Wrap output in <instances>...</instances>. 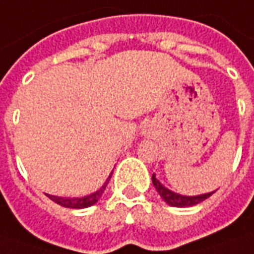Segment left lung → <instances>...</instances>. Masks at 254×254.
<instances>
[{
  "mask_svg": "<svg viewBox=\"0 0 254 254\" xmlns=\"http://www.w3.org/2000/svg\"><path fill=\"white\" fill-rule=\"evenodd\" d=\"M152 183H154V187L157 189L158 194L161 195V196H162V199H164L168 205H170V206H176V207L194 206V205H196V203H199V202L207 199L210 195L213 194V192H209V194L196 195V196H186V195L176 194V192H173V191H170V190L165 189L164 186L158 182L155 175H152Z\"/></svg>",
  "mask_w": 254,
  "mask_h": 254,
  "instance_id": "left-lung-1",
  "label": "left lung"
}]
</instances>
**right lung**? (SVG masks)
I'll return each instance as SVG.
<instances>
[{
	"instance_id": "obj_1",
	"label": "right lung",
	"mask_w": 254,
	"mask_h": 254,
	"mask_svg": "<svg viewBox=\"0 0 254 254\" xmlns=\"http://www.w3.org/2000/svg\"><path fill=\"white\" fill-rule=\"evenodd\" d=\"M113 175V173H111ZM111 175L107 179V182L104 183V186H103L102 189L97 190L96 192H93V194L88 195V196H84V198H63V196H55V195H48L49 196V199H52L53 202H56L58 205L60 206H64V207H70V209H84V207H89L92 205H95L99 199H100V196L104 192V190H106V186L109 184L110 179H111Z\"/></svg>"
}]
</instances>
